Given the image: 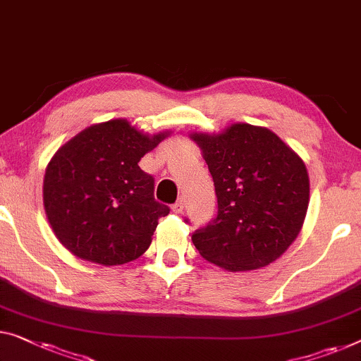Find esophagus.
Masks as SVG:
<instances>
[{"label":"esophagus","mask_w":361,"mask_h":361,"mask_svg":"<svg viewBox=\"0 0 361 361\" xmlns=\"http://www.w3.org/2000/svg\"><path fill=\"white\" fill-rule=\"evenodd\" d=\"M183 209H185V201H183V197H180L178 201H176L173 206H171V211H173L175 214H181Z\"/></svg>","instance_id":"esophagus-1"}]
</instances>
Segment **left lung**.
I'll return each mask as SVG.
<instances>
[{
  "label": "left lung",
  "instance_id": "obj_1",
  "mask_svg": "<svg viewBox=\"0 0 361 361\" xmlns=\"http://www.w3.org/2000/svg\"><path fill=\"white\" fill-rule=\"evenodd\" d=\"M191 137L219 204L217 215L191 236L199 255L232 272L271 264L297 238L308 211L303 160L277 134L246 123Z\"/></svg>",
  "mask_w": 361,
  "mask_h": 361
}]
</instances>
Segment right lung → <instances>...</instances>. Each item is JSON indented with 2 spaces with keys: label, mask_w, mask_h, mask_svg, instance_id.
I'll use <instances>...</instances> for the list:
<instances>
[{
  "label": "right lung",
  "mask_w": 361,
  "mask_h": 361,
  "mask_svg": "<svg viewBox=\"0 0 361 361\" xmlns=\"http://www.w3.org/2000/svg\"><path fill=\"white\" fill-rule=\"evenodd\" d=\"M165 136L111 120L84 129L53 155L43 204L56 238L74 256L116 266L146 252L170 207L155 201L154 176L137 164Z\"/></svg>",
  "instance_id": "right-lung-1"
}]
</instances>
